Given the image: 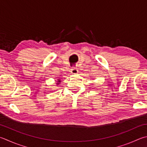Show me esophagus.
Returning <instances> with one entry per match:
<instances>
[{
	"label": "esophagus",
	"mask_w": 147,
	"mask_h": 147,
	"mask_svg": "<svg viewBox=\"0 0 147 147\" xmlns=\"http://www.w3.org/2000/svg\"><path fill=\"white\" fill-rule=\"evenodd\" d=\"M78 68L77 67H73L71 69V73L73 74H76L78 73Z\"/></svg>",
	"instance_id": "esophagus-1"
}]
</instances>
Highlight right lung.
I'll list each match as a JSON object with an SVG mask.
<instances>
[{
	"mask_svg": "<svg viewBox=\"0 0 147 147\" xmlns=\"http://www.w3.org/2000/svg\"><path fill=\"white\" fill-rule=\"evenodd\" d=\"M58 82H60V81H58Z\"/></svg>",
	"mask_w": 147,
	"mask_h": 147,
	"instance_id": "add662e5",
	"label": "right lung"
}]
</instances>
